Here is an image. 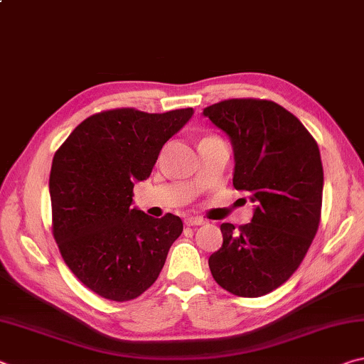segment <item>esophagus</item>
Returning a JSON list of instances; mask_svg holds the SVG:
<instances>
[{"label":"esophagus","mask_w":364,"mask_h":364,"mask_svg":"<svg viewBox=\"0 0 364 364\" xmlns=\"http://www.w3.org/2000/svg\"><path fill=\"white\" fill-rule=\"evenodd\" d=\"M184 223H186L188 226H200V225H204L205 221L202 220V218H199V217H188Z\"/></svg>","instance_id":"34e87169"}]
</instances>
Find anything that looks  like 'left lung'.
Returning a JSON list of instances; mask_svg holds the SVG:
<instances>
[{"mask_svg":"<svg viewBox=\"0 0 364 364\" xmlns=\"http://www.w3.org/2000/svg\"><path fill=\"white\" fill-rule=\"evenodd\" d=\"M204 115L230 136L232 186L255 204L250 223L220 226L223 245L208 267L228 292L262 297L291 278L318 231L324 183L318 144L273 101L228 100Z\"/></svg>","mask_w":364,"mask_h":364,"instance_id":"left-lung-1","label":"left lung"}]
</instances>
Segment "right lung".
I'll list each match as a JSON object with an SVG mask.
<instances>
[{
	"label": "right lung",
	"mask_w": 364,
	"mask_h": 364,
	"mask_svg": "<svg viewBox=\"0 0 364 364\" xmlns=\"http://www.w3.org/2000/svg\"><path fill=\"white\" fill-rule=\"evenodd\" d=\"M193 114V107L104 110L80 123L54 154V239L72 273L104 299L128 301L147 291L183 232L176 215L154 218L132 204L134 183L149 178L160 149Z\"/></svg>",
	"instance_id": "1"
}]
</instances>
